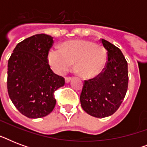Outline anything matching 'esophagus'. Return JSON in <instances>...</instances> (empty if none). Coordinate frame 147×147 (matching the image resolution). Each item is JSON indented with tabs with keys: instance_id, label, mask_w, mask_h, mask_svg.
Masks as SVG:
<instances>
[{
	"instance_id": "1",
	"label": "esophagus",
	"mask_w": 147,
	"mask_h": 147,
	"mask_svg": "<svg viewBox=\"0 0 147 147\" xmlns=\"http://www.w3.org/2000/svg\"><path fill=\"white\" fill-rule=\"evenodd\" d=\"M71 78H70V77H68V78H65V83H69L70 81H71Z\"/></svg>"
}]
</instances>
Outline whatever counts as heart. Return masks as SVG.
Segmentation results:
<instances>
[{
	"mask_svg": "<svg viewBox=\"0 0 147 147\" xmlns=\"http://www.w3.org/2000/svg\"><path fill=\"white\" fill-rule=\"evenodd\" d=\"M107 52L102 45L86 40H71L53 47L48 53L47 62L54 72L63 75L75 62V69L84 78H94L105 70Z\"/></svg>",
	"mask_w": 147,
	"mask_h": 147,
	"instance_id": "1",
	"label": "heart"
}]
</instances>
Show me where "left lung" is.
I'll return each mask as SVG.
<instances>
[{
	"label": "left lung",
	"instance_id": "obj_1",
	"mask_svg": "<svg viewBox=\"0 0 147 147\" xmlns=\"http://www.w3.org/2000/svg\"><path fill=\"white\" fill-rule=\"evenodd\" d=\"M107 51L105 70L96 78L85 80L80 95L81 106L95 117H106L117 111L128 87L127 62L120 49L101 39Z\"/></svg>",
	"mask_w": 147,
	"mask_h": 147
}]
</instances>
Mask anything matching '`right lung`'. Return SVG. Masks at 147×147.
<instances>
[{"label":"right lung","mask_w":147,"mask_h":147,"mask_svg":"<svg viewBox=\"0 0 147 147\" xmlns=\"http://www.w3.org/2000/svg\"><path fill=\"white\" fill-rule=\"evenodd\" d=\"M53 38L36 34L19 42L8 60L7 91L13 104L24 116L40 118L55 107L54 92L65 85L47 62Z\"/></svg>","instance_id":"obj_1"}]
</instances>
